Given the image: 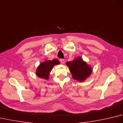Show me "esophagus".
<instances>
[{"label": "esophagus", "mask_w": 123, "mask_h": 123, "mask_svg": "<svg viewBox=\"0 0 123 123\" xmlns=\"http://www.w3.org/2000/svg\"><path fill=\"white\" fill-rule=\"evenodd\" d=\"M60 61H61L62 64H64V63H65V61H64V59H60Z\"/></svg>", "instance_id": "34e87169"}]
</instances>
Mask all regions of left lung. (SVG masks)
Wrapping results in <instances>:
<instances>
[{
  "mask_svg": "<svg viewBox=\"0 0 123 123\" xmlns=\"http://www.w3.org/2000/svg\"><path fill=\"white\" fill-rule=\"evenodd\" d=\"M67 66L68 67L72 78L80 82H83L90 77L92 72V68L83 61L80 56H78L72 61L67 62Z\"/></svg>",
  "mask_w": 123,
  "mask_h": 123,
  "instance_id": "obj_1",
  "label": "left lung"
}]
</instances>
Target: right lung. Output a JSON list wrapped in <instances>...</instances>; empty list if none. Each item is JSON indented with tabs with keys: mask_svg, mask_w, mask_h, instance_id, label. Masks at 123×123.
I'll list each match as a JSON object with an SVG mask.
<instances>
[{
	"mask_svg": "<svg viewBox=\"0 0 123 123\" xmlns=\"http://www.w3.org/2000/svg\"><path fill=\"white\" fill-rule=\"evenodd\" d=\"M59 64V61L56 59L45 60L44 61L41 62L37 67L36 71V75L38 78H42V79L48 80L49 79V74L53 67Z\"/></svg>",
	"mask_w": 123,
	"mask_h": 123,
	"instance_id": "1",
	"label": "right lung"
}]
</instances>
